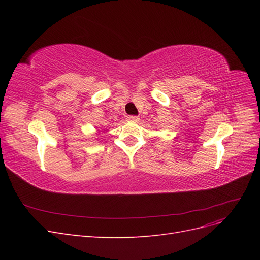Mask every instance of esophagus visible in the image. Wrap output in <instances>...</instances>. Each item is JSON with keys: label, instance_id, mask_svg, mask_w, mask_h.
Listing matches in <instances>:
<instances>
[{"label": "esophagus", "instance_id": "obj_1", "mask_svg": "<svg viewBox=\"0 0 260 260\" xmlns=\"http://www.w3.org/2000/svg\"><path fill=\"white\" fill-rule=\"evenodd\" d=\"M127 120H129V121H138L139 120V117L138 116H128L127 117Z\"/></svg>", "mask_w": 260, "mask_h": 260}]
</instances>
